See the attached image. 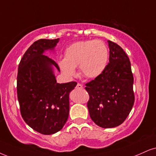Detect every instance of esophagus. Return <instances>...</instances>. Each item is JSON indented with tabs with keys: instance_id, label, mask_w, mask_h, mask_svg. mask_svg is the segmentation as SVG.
I'll return each instance as SVG.
<instances>
[{
	"instance_id": "esophagus-1",
	"label": "esophagus",
	"mask_w": 156,
	"mask_h": 156,
	"mask_svg": "<svg viewBox=\"0 0 156 156\" xmlns=\"http://www.w3.org/2000/svg\"><path fill=\"white\" fill-rule=\"evenodd\" d=\"M76 89H77V90H82V88H83V86H82V84L78 83L77 84H76Z\"/></svg>"
}]
</instances>
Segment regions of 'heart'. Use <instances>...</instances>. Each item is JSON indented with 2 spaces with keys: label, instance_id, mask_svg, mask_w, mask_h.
<instances>
[{
  "label": "heart",
  "instance_id": "obj_1",
  "mask_svg": "<svg viewBox=\"0 0 156 156\" xmlns=\"http://www.w3.org/2000/svg\"><path fill=\"white\" fill-rule=\"evenodd\" d=\"M108 48L101 40H84L71 44L64 51V59L59 61L61 70L69 76L80 72L87 78L100 76L106 68Z\"/></svg>",
  "mask_w": 156,
  "mask_h": 156
}]
</instances>
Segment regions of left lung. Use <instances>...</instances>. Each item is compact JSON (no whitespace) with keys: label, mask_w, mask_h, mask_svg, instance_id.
Returning <instances> with one entry per match:
<instances>
[{"label":"left lung","mask_w":156,"mask_h":156,"mask_svg":"<svg viewBox=\"0 0 156 156\" xmlns=\"http://www.w3.org/2000/svg\"><path fill=\"white\" fill-rule=\"evenodd\" d=\"M109 63L100 76L85 84L90 118L98 126L113 128L129 116L134 103L131 63L116 43L108 40Z\"/></svg>","instance_id":"1"}]
</instances>
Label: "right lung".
Here are the masks:
<instances>
[{"label":"right lung","mask_w":156,"mask_h":156,"mask_svg":"<svg viewBox=\"0 0 156 156\" xmlns=\"http://www.w3.org/2000/svg\"><path fill=\"white\" fill-rule=\"evenodd\" d=\"M58 41L59 38L34 42L21 59L17 74V97L22 118L34 131L48 135L60 131L66 124L69 93L77 84L57 83L53 66L60 72L58 65L43 54L48 50L53 51Z\"/></svg>","instance_id":"add662e5"}]
</instances>
